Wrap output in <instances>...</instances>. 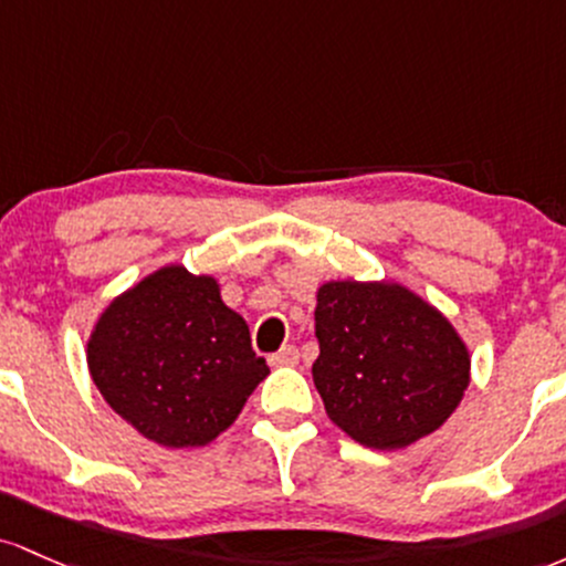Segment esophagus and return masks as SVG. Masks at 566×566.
Wrapping results in <instances>:
<instances>
[{
	"mask_svg": "<svg viewBox=\"0 0 566 566\" xmlns=\"http://www.w3.org/2000/svg\"><path fill=\"white\" fill-rule=\"evenodd\" d=\"M300 364V350L294 345H285L270 355V366H296Z\"/></svg>",
	"mask_w": 566,
	"mask_h": 566,
	"instance_id": "obj_1",
	"label": "esophagus"
}]
</instances>
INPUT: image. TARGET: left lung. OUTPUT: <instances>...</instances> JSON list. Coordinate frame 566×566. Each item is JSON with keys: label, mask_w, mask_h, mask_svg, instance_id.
<instances>
[{"label": "left lung", "mask_w": 566, "mask_h": 566, "mask_svg": "<svg viewBox=\"0 0 566 566\" xmlns=\"http://www.w3.org/2000/svg\"><path fill=\"white\" fill-rule=\"evenodd\" d=\"M315 336L326 415L371 449L409 447L441 428L471 377L452 323L401 285H321Z\"/></svg>", "instance_id": "obj_1"}]
</instances>
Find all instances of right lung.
<instances>
[{"label": "right lung", "mask_w": 566, "mask_h": 566, "mask_svg": "<svg viewBox=\"0 0 566 566\" xmlns=\"http://www.w3.org/2000/svg\"><path fill=\"white\" fill-rule=\"evenodd\" d=\"M106 403L149 441L202 447L238 420L270 374L213 277L163 266L109 304L87 342Z\"/></svg>", "instance_id": "obj_1"}]
</instances>
